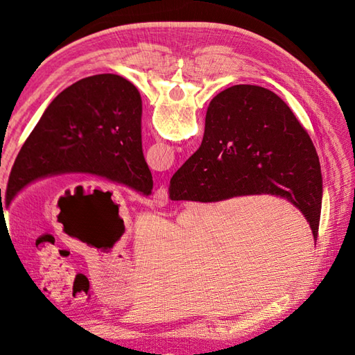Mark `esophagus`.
<instances>
[{"instance_id": "34e87169", "label": "esophagus", "mask_w": 355, "mask_h": 355, "mask_svg": "<svg viewBox=\"0 0 355 355\" xmlns=\"http://www.w3.org/2000/svg\"><path fill=\"white\" fill-rule=\"evenodd\" d=\"M151 201H153V204L155 207H166L167 206V202H168V194H167V189L166 188H158L155 192H154V196H153V198H151Z\"/></svg>"}]
</instances>
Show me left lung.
<instances>
[{"mask_svg":"<svg viewBox=\"0 0 355 355\" xmlns=\"http://www.w3.org/2000/svg\"><path fill=\"white\" fill-rule=\"evenodd\" d=\"M141 118V94L120 75H93L69 85L47 106L19 151L6 201L32 180L71 171L149 196L154 182L142 153Z\"/></svg>","mask_w":355,"mask_h":355,"instance_id":"8db88e82","label":"left lung"}]
</instances>
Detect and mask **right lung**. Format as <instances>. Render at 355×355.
Here are the masks:
<instances>
[{
	"label": "right lung",
	"instance_id": "right-lung-1",
	"mask_svg": "<svg viewBox=\"0 0 355 355\" xmlns=\"http://www.w3.org/2000/svg\"><path fill=\"white\" fill-rule=\"evenodd\" d=\"M254 194L288 200L317 240L323 178L314 144L282 98L240 84L210 102L201 146L170 179L168 197L211 202Z\"/></svg>",
	"mask_w": 355,
	"mask_h": 355
}]
</instances>
